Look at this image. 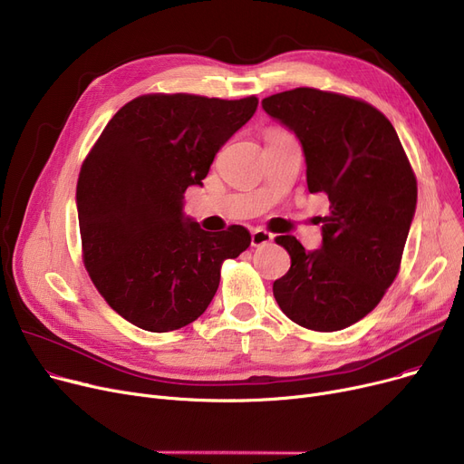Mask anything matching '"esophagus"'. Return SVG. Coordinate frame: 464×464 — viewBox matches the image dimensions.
Segmentation results:
<instances>
[{"mask_svg":"<svg viewBox=\"0 0 464 464\" xmlns=\"http://www.w3.org/2000/svg\"><path fill=\"white\" fill-rule=\"evenodd\" d=\"M271 240H273V235L269 231H265V229H254L252 231V246L254 248L269 245Z\"/></svg>","mask_w":464,"mask_h":464,"instance_id":"esophagus-1","label":"esophagus"}]
</instances>
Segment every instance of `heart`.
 <instances>
[{
	"label": "heart",
	"instance_id": "obj_1",
	"mask_svg": "<svg viewBox=\"0 0 464 464\" xmlns=\"http://www.w3.org/2000/svg\"><path fill=\"white\" fill-rule=\"evenodd\" d=\"M275 133H282L280 130H269V131H266V135H275Z\"/></svg>",
	"mask_w": 464,
	"mask_h": 464
}]
</instances>
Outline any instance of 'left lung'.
Segmentation results:
<instances>
[{"mask_svg":"<svg viewBox=\"0 0 464 464\" xmlns=\"http://www.w3.org/2000/svg\"><path fill=\"white\" fill-rule=\"evenodd\" d=\"M266 114L299 137L310 193L331 203L324 245L295 237L276 245L291 257L273 294L291 322L333 333L372 312L401 271L418 201V180L392 121L371 103L336 92L295 88L265 97Z\"/></svg>","mask_w":464,"mask_h":464,"instance_id":"obj_1","label":"left lung"}]
</instances>
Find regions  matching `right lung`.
<instances>
[{
  "mask_svg": "<svg viewBox=\"0 0 464 464\" xmlns=\"http://www.w3.org/2000/svg\"><path fill=\"white\" fill-rule=\"evenodd\" d=\"M257 97L144 93L121 107L82 161L77 210L86 271L130 324L169 333L210 304L226 259L250 246L242 226L208 233L182 216L216 152L254 116Z\"/></svg>",
  "mask_w": 464,
  "mask_h": 464,
  "instance_id": "add662e5",
  "label": "right lung"
}]
</instances>
